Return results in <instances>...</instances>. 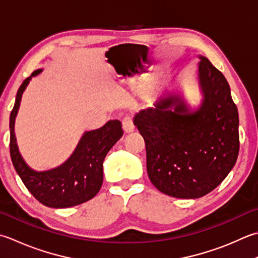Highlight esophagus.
<instances>
[{
	"label": "esophagus",
	"mask_w": 258,
	"mask_h": 258,
	"mask_svg": "<svg viewBox=\"0 0 258 258\" xmlns=\"http://www.w3.org/2000/svg\"><path fill=\"white\" fill-rule=\"evenodd\" d=\"M122 126H123V130H124V132L126 134L132 133V132H134V130H135L134 124H133V118L131 117V116H126V117L123 118Z\"/></svg>",
	"instance_id": "1"
}]
</instances>
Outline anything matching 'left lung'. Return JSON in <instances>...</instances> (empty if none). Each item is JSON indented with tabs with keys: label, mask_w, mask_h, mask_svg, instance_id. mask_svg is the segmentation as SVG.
<instances>
[{
	"label": "left lung",
	"mask_w": 258,
	"mask_h": 258,
	"mask_svg": "<svg viewBox=\"0 0 258 258\" xmlns=\"http://www.w3.org/2000/svg\"><path fill=\"white\" fill-rule=\"evenodd\" d=\"M199 78L205 98L197 112L189 114L178 95H169L134 118L145 142L151 182L174 198L211 192L239 152L238 110L228 82L206 57H200Z\"/></svg>",
	"instance_id": "1"
}]
</instances>
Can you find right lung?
<instances>
[{
  "instance_id": "1",
  "label": "right lung",
  "mask_w": 258,
  "mask_h": 258,
  "mask_svg": "<svg viewBox=\"0 0 258 258\" xmlns=\"http://www.w3.org/2000/svg\"><path fill=\"white\" fill-rule=\"evenodd\" d=\"M40 73V69L34 70L18 90L10 115V154L15 171L39 203L50 208H68L86 203L97 195L103 183L104 159L123 136L122 124L119 120H109L103 127L85 133L74 154L59 168L45 172L31 170L19 153L14 120L29 80Z\"/></svg>"
}]
</instances>
